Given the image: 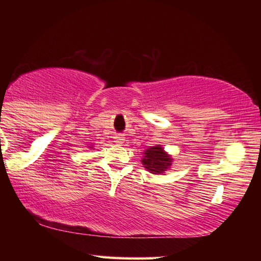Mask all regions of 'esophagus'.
I'll return each instance as SVG.
<instances>
[{"label":"esophagus","mask_w":261,"mask_h":261,"mask_svg":"<svg viewBox=\"0 0 261 261\" xmlns=\"http://www.w3.org/2000/svg\"><path fill=\"white\" fill-rule=\"evenodd\" d=\"M114 139H115V142H116L117 145H122V144H124V137H123L122 134L116 135V137L114 138Z\"/></svg>","instance_id":"obj_1"}]
</instances>
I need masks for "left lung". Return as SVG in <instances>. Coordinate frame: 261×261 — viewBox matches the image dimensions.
I'll return each mask as SVG.
<instances>
[{"label": "left lung", "instance_id": "obj_1", "mask_svg": "<svg viewBox=\"0 0 261 261\" xmlns=\"http://www.w3.org/2000/svg\"><path fill=\"white\" fill-rule=\"evenodd\" d=\"M173 158L169 154L162 145L151 146L145 149L144 156L141 158V163L146 170L152 174H164L172 165Z\"/></svg>", "mask_w": 261, "mask_h": 261}]
</instances>
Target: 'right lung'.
Returning a JSON list of instances; mask_svg holds the SVG:
<instances>
[{
	"instance_id": "1",
	"label": "right lung",
	"mask_w": 261,
	"mask_h": 261,
	"mask_svg": "<svg viewBox=\"0 0 261 261\" xmlns=\"http://www.w3.org/2000/svg\"><path fill=\"white\" fill-rule=\"evenodd\" d=\"M89 148H92V145H91V146H89Z\"/></svg>"
}]
</instances>
